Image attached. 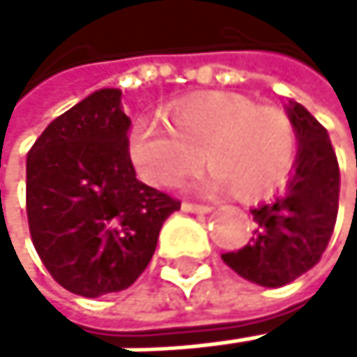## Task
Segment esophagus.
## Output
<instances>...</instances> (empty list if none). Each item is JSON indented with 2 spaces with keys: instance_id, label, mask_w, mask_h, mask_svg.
Returning <instances> with one entry per match:
<instances>
[{
  "instance_id": "34e87169",
  "label": "esophagus",
  "mask_w": 357,
  "mask_h": 357,
  "mask_svg": "<svg viewBox=\"0 0 357 357\" xmlns=\"http://www.w3.org/2000/svg\"><path fill=\"white\" fill-rule=\"evenodd\" d=\"M182 210L184 212H192V214H208V212H212L210 205H199V203H188V201L182 203Z\"/></svg>"
}]
</instances>
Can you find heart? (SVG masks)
I'll return each instance as SVG.
<instances>
[{"mask_svg":"<svg viewBox=\"0 0 357 357\" xmlns=\"http://www.w3.org/2000/svg\"><path fill=\"white\" fill-rule=\"evenodd\" d=\"M169 121L141 117L126 147L147 184L173 186L208 158L214 165L190 184L205 195L238 190L264 197L280 188L298 160V132L276 107H259L242 93H197L165 111Z\"/></svg>","mask_w":357,"mask_h":357,"instance_id":"1","label":"heart"}]
</instances>
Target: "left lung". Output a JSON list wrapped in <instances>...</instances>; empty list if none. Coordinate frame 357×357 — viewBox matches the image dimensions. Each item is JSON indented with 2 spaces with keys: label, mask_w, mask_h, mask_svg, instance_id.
Masks as SVG:
<instances>
[{
  "label": "left lung",
  "mask_w": 357,
  "mask_h": 357,
  "mask_svg": "<svg viewBox=\"0 0 357 357\" xmlns=\"http://www.w3.org/2000/svg\"><path fill=\"white\" fill-rule=\"evenodd\" d=\"M298 132L296 171L282 197L250 210L255 231L222 261L261 287H282L319 261L338 214V160L328 130L302 105L289 107Z\"/></svg>",
  "instance_id": "8db88e82"
}]
</instances>
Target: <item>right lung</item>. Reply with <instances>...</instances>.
Returning <instances> with one entry per match:
<instances>
[{
    "instance_id": "right-lung-1",
    "label": "right lung",
    "mask_w": 357,
    "mask_h": 357,
    "mask_svg": "<svg viewBox=\"0 0 357 357\" xmlns=\"http://www.w3.org/2000/svg\"><path fill=\"white\" fill-rule=\"evenodd\" d=\"M119 89H98L55 117L27 152V222L49 274L83 298L128 287L180 201L137 180Z\"/></svg>"
}]
</instances>
